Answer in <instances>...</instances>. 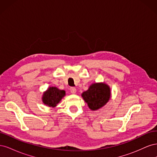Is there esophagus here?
<instances>
[{
  "label": "esophagus",
  "mask_w": 157,
  "mask_h": 157,
  "mask_svg": "<svg viewBox=\"0 0 157 157\" xmlns=\"http://www.w3.org/2000/svg\"><path fill=\"white\" fill-rule=\"evenodd\" d=\"M70 91H71V94H74L76 93V92H77V90H76V88L75 87H71V88H70Z\"/></svg>",
  "instance_id": "esophagus-1"
}]
</instances>
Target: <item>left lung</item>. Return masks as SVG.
<instances>
[{
    "instance_id": "1",
    "label": "left lung",
    "mask_w": 157,
    "mask_h": 157,
    "mask_svg": "<svg viewBox=\"0 0 157 157\" xmlns=\"http://www.w3.org/2000/svg\"><path fill=\"white\" fill-rule=\"evenodd\" d=\"M82 96L91 110H97L105 105L109 100L110 88L105 84L95 83L82 94Z\"/></svg>"
}]
</instances>
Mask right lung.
Wrapping results in <instances>:
<instances>
[{
  "label": "right lung",
  "instance_id": "1",
  "mask_svg": "<svg viewBox=\"0 0 157 157\" xmlns=\"http://www.w3.org/2000/svg\"><path fill=\"white\" fill-rule=\"evenodd\" d=\"M65 95L64 90H61L56 87H50L45 92L42 97V101L49 107H54Z\"/></svg>",
  "mask_w": 157,
  "mask_h": 157
}]
</instances>
